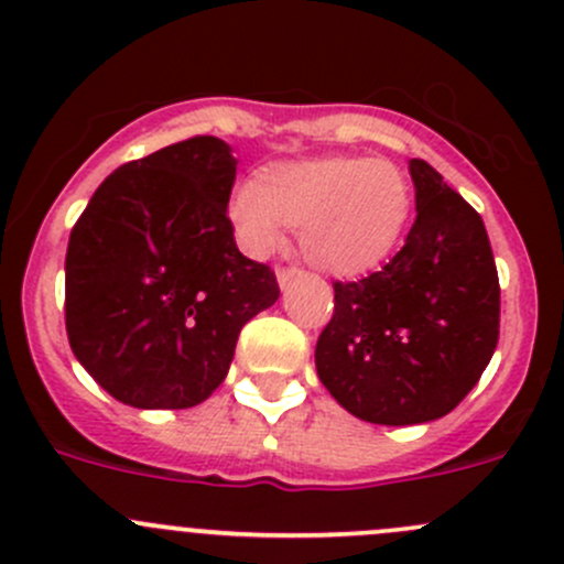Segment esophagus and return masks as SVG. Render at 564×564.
Wrapping results in <instances>:
<instances>
[{"label":"esophagus","mask_w":564,"mask_h":564,"mask_svg":"<svg viewBox=\"0 0 564 564\" xmlns=\"http://www.w3.org/2000/svg\"><path fill=\"white\" fill-rule=\"evenodd\" d=\"M297 275H300L297 267H278V283H281V289H286Z\"/></svg>","instance_id":"34e87169"}]
</instances>
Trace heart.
<instances>
[{
    "label": "heart",
    "mask_w": 564,
    "mask_h": 564,
    "mask_svg": "<svg viewBox=\"0 0 564 564\" xmlns=\"http://www.w3.org/2000/svg\"><path fill=\"white\" fill-rule=\"evenodd\" d=\"M413 210L408 175L387 159L318 156L275 162L229 194L227 218L251 257H270L286 229L316 270L359 278L400 246Z\"/></svg>",
    "instance_id": "obj_1"
}]
</instances>
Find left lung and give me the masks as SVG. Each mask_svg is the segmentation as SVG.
<instances>
[{
	"mask_svg": "<svg viewBox=\"0 0 564 564\" xmlns=\"http://www.w3.org/2000/svg\"><path fill=\"white\" fill-rule=\"evenodd\" d=\"M416 221L397 257L335 281L316 370L348 413L372 424H424L478 383L500 337V281L476 210L424 159H411Z\"/></svg>",
	"mask_w": 564,
	"mask_h": 564,
	"instance_id": "left-lung-1",
	"label": "left lung"
}]
</instances>
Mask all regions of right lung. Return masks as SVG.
<instances>
[{"mask_svg":"<svg viewBox=\"0 0 564 564\" xmlns=\"http://www.w3.org/2000/svg\"><path fill=\"white\" fill-rule=\"evenodd\" d=\"M235 173L227 142L188 138L105 177L73 227L69 346L123 405H199L227 378L246 322L281 294L270 267L237 251Z\"/></svg>","mask_w":564,"mask_h":564,"instance_id":"1","label":"right lung"}]
</instances>
